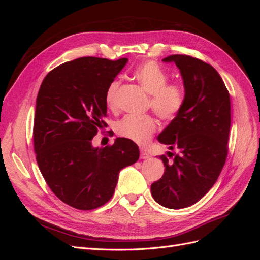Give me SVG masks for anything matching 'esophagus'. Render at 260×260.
I'll return each instance as SVG.
<instances>
[{
    "mask_svg": "<svg viewBox=\"0 0 260 260\" xmlns=\"http://www.w3.org/2000/svg\"><path fill=\"white\" fill-rule=\"evenodd\" d=\"M149 155L144 151V149H140V158L141 159H147Z\"/></svg>",
    "mask_w": 260,
    "mask_h": 260,
    "instance_id": "1",
    "label": "esophagus"
}]
</instances>
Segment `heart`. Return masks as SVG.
Returning a JSON list of instances; mask_svg holds the SVG:
<instances>
[{
	"label": "heart",
	"instance_id": "b5f03b06",
	"mask_svg": "<svg viewBox=\"0 0 260 260\" xmlns=\"http://www.w3.org/2000/svg\"><path fill=\"white\" fill-rule=\"evenodd\" d=\"M135 78L143 90L151 95L148 106L162 121H171L182 111L186 100L185 86L181 82H168L169 74L155 61H146L135 72ZM119 81L108 85L105 102L108 108L117 106V92ZM157 129V122L152 116H127L115 125L116 133L140 145L146 144Z\"/></svg>",
	"mask_w": 260,
	"mask_h": 260
}]
</instances>
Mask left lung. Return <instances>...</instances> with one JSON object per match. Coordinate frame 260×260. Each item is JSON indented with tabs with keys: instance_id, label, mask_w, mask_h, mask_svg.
I'll use <instances>...</instances> for the list:
<instances>
[{
	"instance_id": "8db88e82",
	"label": "left lung",
	"mask_w": 260,
	"mask_h": 260,
	"mask_svg": "<svg viewBox=\"0 0 260 260\" xmlns=\"http://www.w3.org/2000/svg\"><path fill=\"white\" fill-rule=\"evenodd\" d=\"M162 60L179 68L186 100L178 117L158 136L160 143L180 153L159 156L165 172L151 185V192L161 206L180 209L199 202L224 166L231 125L230 95L221 77L207 62L187 55H170Z\"/></svg>"
}]
</instances>
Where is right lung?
I'll return each mask as SVG.
<instances>
[{
	"mask_svg": "<svg viewBox=\"0 0 260 260\" xmlns=\"http://www.w3.org/2000/svg\"><path fill=\"white\" fill-rule=\"evenodd\" d=\"M128 58L86 56L50 72L40 86L35 114L34 145L39 169L52 192L81 210L103 206L115 192L119 171L135 164L138 145L123 138L93 147L106 125L105 94Z\"/></svg>",
	"mask_w": 260,
	"mask_h": 260,
	"instance_id": "1",
	"label": "right lung"
}]
</instances>
